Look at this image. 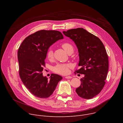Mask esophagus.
<instances>
[{
    "mask_svg": "<svg viewBox=\"0 0 123 123\" xmlns=\"http://www.w3.org/2000/svg\"><path fill=\"white\" fill-rule=\"evenodd\" d=\"M65 78L66 79H71L72 78V77L71 76H65Z\"/></svg>",
    "mask_w": 123,
    "mask_h": 123,
    "instance_id": "esophagus-1",
    "label": "esophagus"
}]
</instances>
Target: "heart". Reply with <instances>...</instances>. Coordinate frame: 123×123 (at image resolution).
<instances>
[{
    "label": "heart",
    "instance_id": "1",
    "mask_svg": "<svg viewBox=\"0 0 123 123\" xmlns=\"http://www.w3.org/2000/svg\"><path fill=\"white\" fill-rule=\"evenodd\" d=\"M62 48L64 49L68 54L71 51H74V47L72 45L68 43H64L62 45ZM47 58L50 60L54 56V52L51 49H49L47 52ZM71 67V65L68 64H57L54 68V71L55 72L61 74H65L68 73L69 71V68Z\"/></svg>",
    "mask_w": 123,
    "mask_h": 123
}]
</instances>
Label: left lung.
Here are the masks:
<instances>
[{
    "mask_svg": "<svg viewBox=\"0 0 123 123\" xmlns=\"http://www.w3.org/2000/svg\"><path fill=\"white\" fill-rule=\"evenodd\" d=\"M65 36L71 39L78 49L81 68L76 71L84 74L81 85L75 91L84 99L92 98L103 89L109 70L107 51L100 39L83 28L63 31Z\"/></svg>",
    "mask_w": 123,
    "mask_h": 123,
    "instance_id": "8db88e82",
    "label": "left lung"
}]
</instances>
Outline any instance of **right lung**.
I'll list each match as a JSON object with an SVG mask.
<instances>
[{
  "label": "right lung",
  "instance_id": "add662e5",
  "mask_svg": "<svg viewBox=\"0 0 123 123\" xmlns=\"http://www.w3.org/2000/svg\"><path fill=\"white\" fill-rule=\"evenodd\" d=\"M63 38L59 31L41 30L30 35L19 47L17 57L20 77L33 95L40 98L49 97L62 79L61 76L52 74L48 80L42 72L49 48Z\"/></svg>",
  "mask_w": 123,
  "mask_h": 123
}]
</instances>
